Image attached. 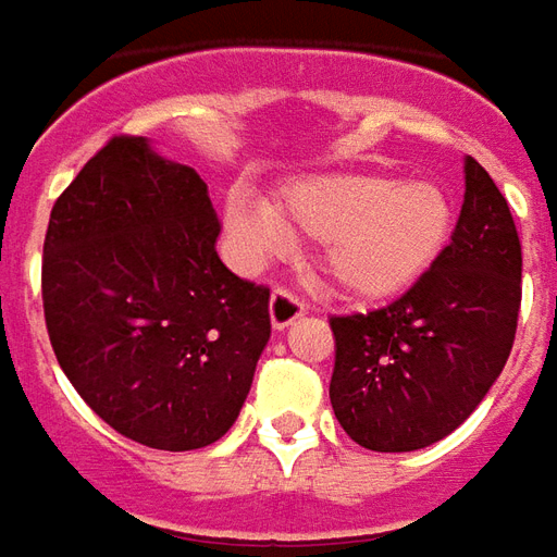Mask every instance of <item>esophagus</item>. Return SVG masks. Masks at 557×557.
<instances>
[{
  "instance_id": "esophagus-1",
  "label": "esophagus",
  "mask_w": 557,
  "mask_h": 557,
  "mask_svg": "<svg viewBox=\"0 0 557 557\" xmlns=\"http://www.w3.org/2000/svg\"><path fill=\"white\" fill-rule=\"evenodd\" d=\"M306 311V302L296 294L284 290V287L273 290V299H270V323H273V329H287L294 320L302 318Z\"/></svg>"
}]
</instances>
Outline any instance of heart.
<instances>
[{
  "label": "heart",
  "mask_w": 557,
  "mask_h": 557,
  "mask_svg": "<svg viewBox=\"0 0 557 557\" xmlns=\"http://www.w3.org/2000/svg\"><path fill=\"white\" fill-rule=\"evenodd\" d=\"M225 222L255 263L287 255L296 237L326 243L323 267L341 294L380 302L407 294L436 267L454 234V205L436 184L332 172L284 186L273 207L234 193Z\"/></svg>",
  "instance_id": "1"
}]
</instances>
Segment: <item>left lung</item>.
Here are the masks:
<instances>
[{
	"instance_id": "obj_1",
	"label": "left lung",
	"mask_w": 557,
	"mask_h": 557,
	"mask_svg": "<svg viewBox=\"0 0 557 557\" xmlns=\"http://www.w3.org/2000/svg\"><path fill=\"white\" fill-rule=\"evenodd\" d=\"M522 302V246L505 195L466 157L457 228L392 306L332 318L329 400L362 448H428L472 416L505 368Z\"/></svg>"
}]
</instances>
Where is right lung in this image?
Instances as JSON below:
<instances>
[{
	"instance_id": "1",
	"label": "right lung",
	"mask_w": 557,
	"mask_h": 557,
	"mask_svg": "<svg viewBox=\"0 0 557 557\" xmlns=\"http://www.w3.org/2000/svg\"><path fill=\"white\" fill-rule=\"evenodd\" d=\"M195 169L115 136L52 205L44 318L64 376L121 436L160 450L222 440L270 341V287L219 261Z\"/></svg>"
}]
</instances>
